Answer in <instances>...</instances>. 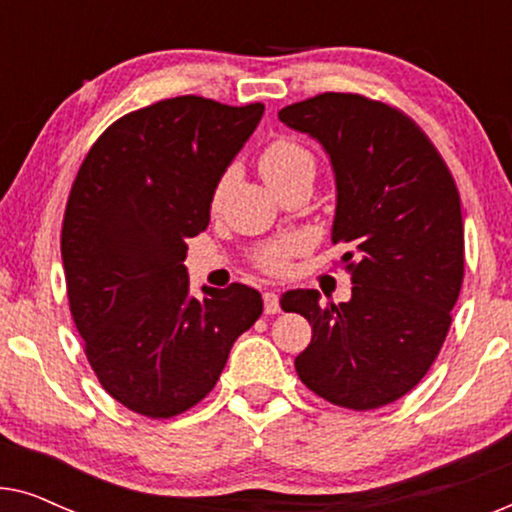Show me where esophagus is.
<instances>
[{"label": "esophagus", "instance_id": "34e87169", "mask_svg": "<svg viewBox=\"0 0 512 512\" xmlns=\"http://www.w3.org/2000/svg\"><path fill=\"white\" fill-rule=\"evenodd\" d=\"M263 305H265V314H277L279 312L277 291H265L263 293Z\"/></svg>", "mask_w": 512, "mask_h": 512}]
</instances>
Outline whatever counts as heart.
Returning a JSON list of instances; mask_svg holds the SVG:
<instances>
[{
  "label": "heart",
  "mask_w": 512,
  "mask_h": 512,
  "mask_svg": "<svg viewBox=\"0 0 512 512\" xmlns=\"http://www.w3.org/2000/svg\"><path fill=\"white\" fill-rule=\"evenodd\" d=\"M258 167H261L263 179L268 181L272 188L289 184L293 179L300 177H312L314 179V156L312 151L303 146L296 139L279 137L275 142H270L261 153V160H258ZM223 191H226V181H221L219 188H216L214 200H221ZM286 256V247H272L261 256V265L265 270H282Z\"/></svg>",
  "instance_id": "heart-1"
}]
</instances>
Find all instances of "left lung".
Returning a JSON list of instances; mask_svg holds the SVG:
<instances>
[{
  "label": "left lung",
  "mask_w": 512,
  "mask_h": 512,
  "mask_svg": "<svg viewBox=\"0 0 512 512\" xmlns=\"http://www.w3.org/2000/svg\"><path fill=\"white\" fill-rule=\"evenodd\" d=\"M319 142L335 179L331 242L347 247V303L319 291L282 296L312 324L298 377L326 401L373 410L415 389L443 347L464 279L461 200L445 160L401 111L324 93L279 111Z\"/></svg>",
  "instance_id": "1"
}]
</instances>
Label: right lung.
I'll use <instances>...</instances> for the list:
<instances>
[{"label":"right lung","instance_id":"obj_1","mask_svg":"<svg viewBox=\"0 0 512 512\" xmlns=\"http://www.w3.org/2000/svg\"><path fill=\"white\" fill-rule=\"evenodd\" d=\"M263 109L156 102L118 118L76 174L62 226L69 307L97 380L139 415L167 419L202 401L261 317L251 286L193 296L184 261Z\"/></svg>","mask_w":512,"mask_h":512}]
</instances>
